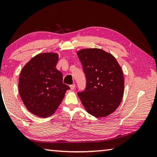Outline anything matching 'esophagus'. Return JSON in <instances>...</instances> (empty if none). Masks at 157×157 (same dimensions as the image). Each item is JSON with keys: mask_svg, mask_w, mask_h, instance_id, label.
I'll return each mask as SVG.
<instances>
[{"mask_svg": "<svg viewBox=\"0 0 157 157\" xmlns=\"http://www.w3.org/2000/svg\"><path fill=\"white\" fill-rule=\"evenodd\" d=\"M69 86H70V88H71V90H73V89L75 88V84H73L72 85H70Z\"/></svg>", "mask_w": 157, "mask_h": 157, "instance_id": "obj_1", "label": "esophagus"}]
</instances>
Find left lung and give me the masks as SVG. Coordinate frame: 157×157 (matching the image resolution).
Returning a JSON list of instances; mask_svg holds the SVG:
<instances>
[{
    "label": "left lung",
    "mask_w": 157,
    "mask_h": 157,
    "mask_svg": "<svg viewBox=\"0 0 157 157\" xmlns=\"http://www.w3.org/2000/svg\"><path fill=\"white\" fill-rule=\"evenodd\" d=\"M86 75V87L78 92L89 114L103 117L114 112L122 101L124 78L121 67L111 54L99 48L77 52Z\"/></svg>",
    "instance_id": "obj_1"
}]
</instances>
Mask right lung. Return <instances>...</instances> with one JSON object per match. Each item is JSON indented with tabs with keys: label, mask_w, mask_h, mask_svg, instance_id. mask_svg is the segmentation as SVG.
Segmentation results:
<instances>
[{
	"label": "right lung",
	"mask_w": 157,
	"mask_h": 157,
	"mask_svg": "<svg viewBox=\"0 0 157 157\" xmlns=\"http://www.w3.org/2000/svg\"><path fill=\"white\" fill-rule=\"evenodd\" d=\"M56 53L44 52L33 57L23 67L19 79L21 98L28 111L40 117L51 116L70 88L63 83L56 69Z\"/></svg>",
	"instance_id": "obj_1"
}]
</instances>
